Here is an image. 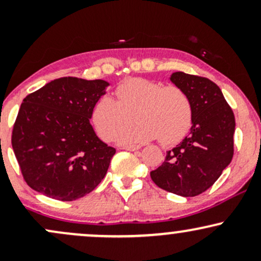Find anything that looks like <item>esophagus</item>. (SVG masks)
I'll use <instances>...</instances> for the list:
<instances>
[{
	"label": "esophagus",
	"mask_w": 261,
	"mask_h": 261,
	"mask_svg": "<svg viewBox=\"0 0 261 261\" xmlns=\"http://www.w3.org/2000/svg\"><path fill=\"white\" fill-rule=\"evenodd\" d=\"M141 146L139 145H126V146H122V148L124 149H127V151H137V149H140Z\"/></svg>",
	"instance_id": "obj_1"
}]
</instances>
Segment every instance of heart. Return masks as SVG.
I'll return each instance as SVG.
<instances>
[{"label": "heart", "instance_id": "1", "mask_svg": "<svg viewBox=\"0 0 261 261\" xmlns=\"http://www.w3.org/2000/svg\"><path fill=\"white\" fill-rule=\"evenodd\" d=\"M116 100L101 95L92 107V121L103 140L110 141L130 121L136 122L118 135L121 143L145 142L158 137L162 145H174L193 125V104L180 87L163 86L147 79H127L115 88Z\"/></svg>", "mask_w": 261, "mask_h": 261}]
</instances>
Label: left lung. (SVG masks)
<instances>
[{
    "label": "left lung",
    "instance_id": "8db88e82",
    "mask_svg": "<svg viewBox=\"0 0 261 261\" xmlns=\"http://www.w3.org/2000/svg\"><path fill=\"white\" fill-rule=\"evenodd\" d=\"M170 81L190 97L193 126L182 142L167 152L151 178L169 193L196 196L211 188L232 161L234 114L220 87L206 77L174 72Z\"/></svg>",
    "mask_w": 261,
    "mask_h": 261
}]
</instances>
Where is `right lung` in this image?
Instances as JSON below:
<instances>
[{"label":"right lung","instance_id":"right-lung-1","mask_svg":"<svg viewBox=\"0 0 261 261\" xmlns=\"http://www.w3.org/2000/svg\"><path fill=\"white\" fill-rule=\"evenodd\" d=\"M109 83L61 77L23 99L12 147L23 179L38 193L73 201L94 190L115 148L98 139L89 119Z\"/></svg>","mask_w":261,"mask_h":261}]
</instances>
